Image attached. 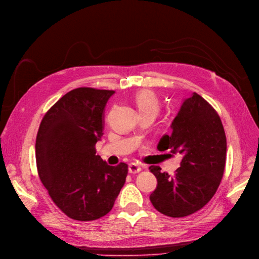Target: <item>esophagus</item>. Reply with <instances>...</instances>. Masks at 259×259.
Masks as SVG:
<instances>
[{
  "label": "esophagus",
  "mask_w": 259,
  "mask_h": 259,
  "mask_svg": "<svg viewBox=\"0 0 259 259\" xmlns=\"http://www.w3.org/2000/svg\"><path fill=\"white\" fill-rule=\"evenodd\" d=\"M128 170H129V173H131V174L139 173V171L141 170V165L138 164V163H135V162H132V163H130L129 166H128Z\"/></svg>",
  "instance_id": "obj_1"
}]
</instances>
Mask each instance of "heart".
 Segmentation results:
<instances>
[{
    "label": "heart",
    "instance_id": "b5f03b06",
    "mask_svg": "<svg viewBox=\"0 0 259 259\" xmlns=\"http://www.w3.org/2000/svg\"><path fill=\"white\" fill-rule=\"evenodd\" d=\"M135 102L140 114L151 113L156 116L160 110V104L156 95L149 91L138 93L135 97Z\"/></svg>",
    "mask_w": 259,
    "mask_h": 259
}]
</instances>
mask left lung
<instances>
[{
	"mask_svg": "<svg viewBox=\"0 0 259 259\" xmlns=\"http://www.w3.org/2000/svg\"><path fill=\"white\" fill-rule=\"evenodd\" d=\"M170 128L171 135L162 137L157 148L170 149L183 160L174 175L162 173L158 165L149 167L158 181L149 198L159 212L183 218L202 209L217 192L225 167L226 137L215 110L196 93L184 99Z\"/></svg>",
	"mask_w": 259,
	"mask_h": 259,
	"instance_id": "1",
	"label": "left lung"
}]
</instances>
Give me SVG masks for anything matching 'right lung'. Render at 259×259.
I'll list each match as a JSON object with an SVG mask.
<instances>
[{
	"label": "right lung",
	"mask_w": 259,
	"mask_h": 259,
	"mask_svg": "<svg viewBox=\"0 0 259 259\" xmlns=\"http://www.w3.org/2000/svg\"><path fill=\"white\" fill-rule=\"evenodd\" d=\"M114 91L80 88L64 95L42 118L36 138L38 175L54 204L78 221L111 211L128 165H109L96 155L104 110Z\"/></svg>",
	"instance_id": "add662e5"
}]
</instances>
